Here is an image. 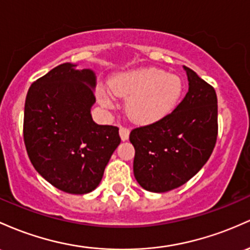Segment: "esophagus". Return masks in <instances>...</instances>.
<instances>
[{"mask_svg":"<svg viewBox=\"0 0 250 250\" xmlns=\"http://www.w3.org/2000/svg\"><path fill=\"white\" fill-rule=\"evenodd\" d=\"M129 129L128 128H125V127H121L120 128V136H121V140L122 141H127L128 139H129Z\"/></svg>","mask_w":250,"mask_h":250,"instance_id":"obj_1","label":"esophagus"}]
</instances>
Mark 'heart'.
<instances>
[{
    "label": "heart",
    "instance_id": "obj_1",
    "mask_svg": "<svg viewBox=\"0 0 250 250\" xmlns=\"http://www.w3.org/2000/svg\"><path fill=\"white\" fill-rule=\"evenodd\" d=\"M110 92L104 87L98 101L104 108H112L114 93L127 100L125 112L138 123H152L168 115L183 92L182 79L160 68L145 67L121 73L110 82Z\"/></svg>",
    "mask_w": 250,
    "mask_h": 250
}]
</instances>
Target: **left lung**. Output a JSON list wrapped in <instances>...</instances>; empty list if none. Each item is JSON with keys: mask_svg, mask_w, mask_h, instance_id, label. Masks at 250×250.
Here are the masks:
<instances>
[{"mask_svg": "<svg viewBox=\"0 0 250 250\" xmlns=\"http://www.w3.org/2000/svg\"><path fill=\"white\" fill-rule=\"evenodd\" d=\"M188 91L171 114L136 128L129 140L135 148L134 177L150 192L179 188L201 171L217 139V96L211 85L183 66Z\"/></svg>", "mask_w": 250, "mask_h": 250, "instance_id": "1", "label": "left lung"}]
</instances>
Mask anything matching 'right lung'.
<instances>
[{
	"label": "right lung",
	"instance_id": "right-lung-1",
	"mask_svg": "<svg viewBox=\"0 0 250 250\" xmlns=\"http://www.w3.org/2000/svg\"><path fill=\"white\" fill-rule=\"evenodd\" d=\"M96 75L64 62L34 82L24 103L23 139L43 179L72 194L94 191L120 145L119 128L97 125Z\"/></svg>",
	"mask_w": 250,
	"mask_h": 250
}]
</instances>
